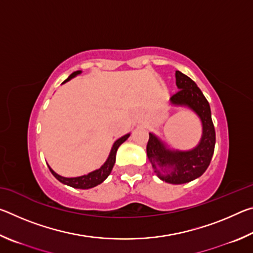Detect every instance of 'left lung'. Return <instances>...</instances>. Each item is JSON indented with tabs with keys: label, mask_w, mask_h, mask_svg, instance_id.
Instances as JSON below:
<instances>
[{
	"label": "left lung",
	"mask_w": 253,
	"mask_h": 253,
	"mask_svg": "<svg viewBox=\"0 0 253 253\" xmlns=\"http://www.w3.org/2000/svg\"><path fill=\"white\" fill-rule=\"evenodd\" d=\"M179 90L170 97V104L184 106L193 110L202 123V137L198 146L191 151H173L152 132L147 143V157L162 181L170 184H184L200 177L211 163L215 146V129L211 117L209 101L190 77L175 72Z\"/></svg>",
	"instance_id": "obj_1"
}]
</instances>
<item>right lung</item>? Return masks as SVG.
I'll return each instance as SVG.
<instances>
[{
    "instance_id": "right-lung-1",
    "label": "right lung",
    "mask_w": 253,
    "mask_h": 253,
    "mask_svg": "<svg viewBox=\"0 0 253 253\" xmlns=\"http://www.w3.org/2000/svg\"><path fill=\"white\" fill-rule=\"evenodd\" d=\"M81 74V71H75L72 72V74L68 77V78L63 81L62 84L67 83V81H69L71 78H74L77 75ZM130 134H127L125 136L121 137V138L117 139L116 142L114 143L113 147H111V151L108 158H107V161L105 162V164L101 166L100 169H98L96 170H93V172L89 173L87 175H83V176H78V177H63V176H60L57 173L54 172V170L50 168L49 166V169L50 172L52 173L53 176L60 181L63 184H66V185H69L71 187H75V188H83V190H87V188H91V187H95L97 186L98 184H100L105 181V179L109 176V174L111 173V169H113L114 165H115V162H116V153H117V149L118 147L121 146V145L125 142V140L129 137Z\"/></svg>"
}]
</instances>
